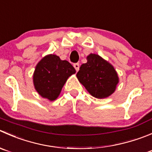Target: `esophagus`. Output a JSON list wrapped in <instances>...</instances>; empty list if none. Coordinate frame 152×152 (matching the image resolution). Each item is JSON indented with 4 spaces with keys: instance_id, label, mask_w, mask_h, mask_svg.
I'll list each match as a JSON object with an SVG mask.
<instances>
[{
    "instance_id": "obj_1",
    "label": "esophagus",
    "mask_w": 152,
    "mask_h": 152,
    "mask_svg": "<svg viewBox=\"0 0 152 152\" xmlns=\"http://www.w3.org/2000/svg\"><path fill=\"white\" fill-rule=\"evenodd\" d=\"M73 67H75V69H76V71H79V63H75V64H73Z\"/></svg>"
}]
</instances>
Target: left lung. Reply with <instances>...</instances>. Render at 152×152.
Returning <instances> with one entry per match:
<instances>
[{
    "label": "left lung",
    "mask_w": 152,
    "mask_h": 152,
    "mask_svg": "<svg viewBox=\"0 0 152 152\" xmlns=\"http://www.w3.org/2000/svg\"><path fill=\"white\" fill-rule=\"evenodd\" d=\"M87 60L76 74L79 82L96 98L102 99L111 95L119 82L113 66L96 54H90Z\"/></svg>",
    "instance_id": "obj_1"
}]
</instances>
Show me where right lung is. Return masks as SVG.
Segmentation results:
<instances>
[{
	"label": "right lung",
	"mask_w": 152,
	"mask_h": 152,
	"mask_svg": "<svg viewBox=\"0 0 152 152\" xmlns=\"http://www.w3.org/2000/svg\"><path fill=\"white\" fill-rule=\"evenodd\" d=\"M75 73V68L67 61H62L56 55L47 56L37 64L34 72L35 90L42 97L53 101L69 76Z\"/></svg>",
	"instance_id": "add662e5"
}]
</instances>
